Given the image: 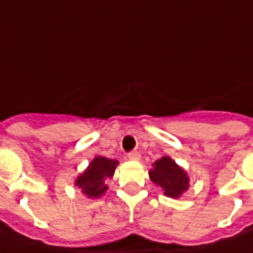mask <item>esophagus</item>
Instances as JSON below:
<instances>
[{"instance_id": "esophagus-1", "label": "esophagus", "mask_w": 253, "mask_h": 253, "mask_svg": "<svg viewBox=\"0 0 253 253\" xmlns=\"http://www.w3.org/2000/svg\"><path fill=\"white\" fill-rule=\"evenodd\" d=\"M128 158L130 161H138L141 158V154L138 153V152H130V153L128 154Z\"/></svg>"}]
</instances>
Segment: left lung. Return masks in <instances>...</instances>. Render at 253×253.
I'll use <instances>...</instances> for the list:
<instances>
[{
  "label": "left lung",
  "instance_id": "left-lung-1",
  "mask_svg": "<svg viewBox=\"0 0 253 253\" xmlns=\"http://www.w3.org/2000/svg\"><path fill=\"white\" fill-rule=\"evenodd\" d=\"M149 177L156 186H161L164 194L170 198H179L189 189V177L175 161L165 156L153 164V169L149 171Z\"/></svg>",
  "mask_w": 253,
  "mask_h": 253
}]
</instances>
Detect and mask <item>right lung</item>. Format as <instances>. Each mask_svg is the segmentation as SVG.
<instances>
[{
    "label": "right lung",
    "instance_id": "obj_1",
    "mask_svg": "<svg viewBox=\"0 0 253 253\" xmlns=\"http://www.w3.org/2000/svg\"><path fill=\"white\" fill-rule=\"evenodd\" d=\"M119 161L97 156L91 161L88 168L76 178L75 186H78L82 193L88 198H99L107 191L108 186L105 181L112 178Z\"/></svg>",
    "mask_w": 253,
    "mask_h": 253
}]
</instances>
